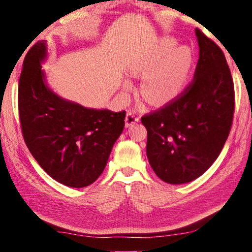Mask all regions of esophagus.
Here are the masks:
<instances>
[{"mask_svg":"<svg viewBox=\"0 0 252 252\" xmlns=\"http://www.w3.org/2000/svg\"><path fill=\"white\" fill-rule=\"evenodd\" d=\"M139 121V117H136V114L134 112H127L126 117V126L129 127L132 126Z\"/></svg>","mask_w":252,"mask_h":252,"instance_id":"1","label":"esophagus"}]
</instances>
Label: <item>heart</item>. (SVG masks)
<instances>
[{
  "label": "heart",
  "mask_w": 252,
  "mask_h": 252,
  "mask_svg": "<svg viewBox=\"0 0 252 252\" xmlns=\"http://www.w3.org/2000/svg\"><path fill=\"white\" fill-rule=\"evenodd\" d=\"M193 65L190 48L177 46L171 37H162L132 60L129 71L133 76L143 75L140 94L148 103L164 105L186 92ZM131 87L130 81H125L126 90Z\"/></svg>",
  "instance_id": "b5f03b06"
}]
</instances>
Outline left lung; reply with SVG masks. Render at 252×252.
<instances>
[{
  "label": "left lung",
  "instance_id": "obj_1",
  "mask_svg": "<svg viewBox=\"0 0 252 252\" xmlns=\"http://www.w3.org/2000/svg\"><path fill=\"white\" fill-rule=\"evenodd\" d=\"M199 60L186 92L141 118L147 157L162 181L182 185L211 167L227 141L234 111L233 81L221 49L195 29Z\"/></svg>",
  "mask_w": 252,
  "mask_h": 252
}]
</instances>
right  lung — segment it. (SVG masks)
<instances>
[{
	"label": "right lung",
	"mask_w": 252,
	"mask_h": 252,
	"mask_svg": "<svg viewBox=\"0 0 252 252\" xmlns=\"http://www.w3.org/2000/svg\"><path fill=\"white\" fill-rule=\"evenodd\" d=\"M45 41L25 55L19 82V113L24 141L41 168L62 185L90 186L101 176L125 127L126 111L85 108L46 84L42 63Z\"/></svg>",
	"instance_id": "1"
}]
</instances>
